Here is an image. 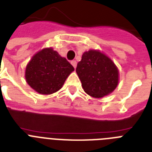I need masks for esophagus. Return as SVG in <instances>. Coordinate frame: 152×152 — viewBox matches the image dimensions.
<instances>
[{
	"label": "esophagus",
	"mask_w": 152,
	"mask_h": 152,
	"mask_svg": "<svg viewBox=\"0 0 152 152\" xmlns=\"http://www.w3.org/2000/svg\"><path fill=\"white\" fill-rule=\"evenodd\" d=\"M71 64H72V66H73V67L75 68V69H76V65H77V62H76V61H75V60H73V61H71Z\"/></svg>",
	"instance_id": "1"
}]
</instances>
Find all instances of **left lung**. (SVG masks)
Returning <instances> with one entry per match:
<instances>
[{
	"label": "left lung",
	"instance_id": "left-lung-1",
	"mask_svg": "<svg viewBox=\"0 0 152 152\" xmlns=\"http://www.w3.org/2000/svg\"><path fill=\"white\" fill-rule=\"evenodd\" d=\"M76 71L85 92L94 97L108 95L119 82L116 66L108 57L97 50L83 53Z\"/></svg>",
	"mask_w": 152,
	"mask_h": 152
}]
</instances>
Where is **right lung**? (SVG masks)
Returning <instances> with one entry per match:
<instances>
[{"label": "right lung", "instance_id": "obj_1", "mask_svg": "<svg viewBox=\"0 0 152 152\" xmlns=\"http://www.w3.org/2000/svg\"><path fill=\"white\" fill-rule=\"evenodd\" d=\"M74 70L66 58L52 48H45L32 58L26 69L28 84L41 94H50L61 88Z\"/></svg>", "mask_w": 152, "mask_h": 152}]
</instances>
